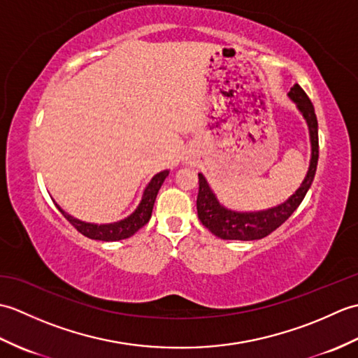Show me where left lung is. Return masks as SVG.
Returning a JSON list of instances; mask_svg holds the SVG:
<instances>
[{
    "label": "left lung",
    "instance_id": "obj_1",
    "mask_svg": "<svg viewBox=\"0 0 358 358\" xmlns=\"http://www.w3.org/2000/svg\"><path fill=\"white\" fill-rule=\"evenodd\" d=\"M289 98L296 104V109L301 112L303 118L306 120L309 127V138H310V162L309 169L301 186L296 189L295 194L289 199L278 204L275 208L257 210V212H237L224 208L222 203L217 200L215 194L212 192L206 178L203 173H199V196H196V210H199V218L204 227L217 235L218 238L223 240H260L264 238L283 224L286 220L294 214V210L300 206V203L305 199L306 192L313 185L317 162H318V123L315 117L314 106L310 103L308 95L305 94L299 85H294L289 90Z\"/></svg>",
    "mask_w": 358,
    "mask_h": 358
}]
</instances>
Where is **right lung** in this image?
I'll return each mask as SVG.
<instances>
[{"label":"right lung","instance_id":"1","mask_svg":"<svg viewBox=\"0 0 358 358\" xmlns=\"http://www.w3.org/2000/svg\"><path fill=\"white\" fill-rule=\"evenodd\" d=\"M167 175H169V171H163V172L154 175V178L149 181V185L146 186V189H144L138 208H136L127 218L121 220V222H117V223H109V224L86 223V222H81V220H77L67 214V212H64L62 208L58 206V204H55V206L67 218V222H69L75 227V229L81 232L83 235H86V237H89V238L101 240V241L124 240V238L132 237L136 231L141 229V227L150 220L157 194Z\"/></svg>","mask_w":358,"mask_h":358}]
</instances>
